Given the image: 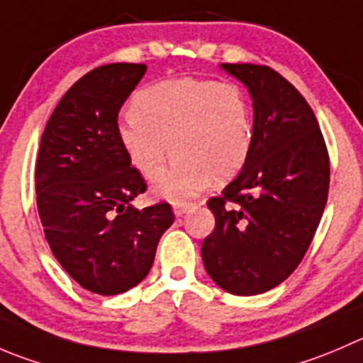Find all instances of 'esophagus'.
<instances>
[{"mask_svg":"<svg viewBox=\"0 0 363 363\" xmlns=\"http://www.w3.org/2000/svg\"><path fill=\"white\" fill-rule=\"evenodd\" d=\"M196 203L195 202H177L174 206V213H175V216H182V214L186 213V211H189V209H193V207H195Z\"/></svg>","mask_w":363,"mask_h":363,"instance_id":"esophagus-1","label":"esophagus"}]
</instances>
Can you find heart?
Masks as SVG:
<instances>
[{
  "label": "heart",
  "mask_w": 363,
  "mask_h": 363,
  "mask_svg": "<svg viewBox=\"0 0 363 363\" xmlns=\"http://www.w3.org/2000/svg\"><path fill=\"white\" fill-rule=\"evenodd\" d=\"M118 140L149 182L163 177L172 154L174 168L160 193L182 202L213 179L230 181L242 170L253 143L252 108L241 88L228 81H160L136 94Z\"/></svg>",
  "instance_id": "b5f03b06"
}]
</instances>
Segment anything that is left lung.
<instances>
[{
  "mask_svg": "<svg viewBox=\"0 0 363 363\" xmlns=\"http://www.w3.org/2000/svg\"><path fill=\"white\" fill-rule=\"evenodd\" d=\"M221 67L252 94L253 143L241 174L207 200L216 225L202 260L221 289L253 296L282 284L307 253L328 199L330 156L314 111L282 74Z\"/></svg>",
  "mask_w": 363,
  "mask_h": 363,
  "instance_id": "1",
  "label": "left lung"
}]
</instances>
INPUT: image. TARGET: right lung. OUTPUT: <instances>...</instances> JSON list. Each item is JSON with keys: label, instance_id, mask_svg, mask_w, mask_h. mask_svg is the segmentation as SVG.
<instances>
[{"label": "right lung", "instance_id": "right-lung-1", "mask_svg": "<svg viewBox=\"0 0 363 363\" xmlns=\"http://www.w3.org/2000/svg\"><path fill=\"white\" fill-rule=\"evenodd\" d=\"M145 63H108L84 74L56 104L35 163L37 209L52 255L90 293L138 286L175 216L168 202L136 209L147 191L118 140V111Z\"/></svg>", "mask_w": 363, "mask_h": 363}]
</instances>
